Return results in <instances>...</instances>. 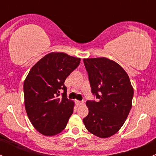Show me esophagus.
I'll return each instance as SVG.
<instances>
[{
  "label": "esophagus",
  "instance_id": "1",
  "mask_svg": "<svg viewBox=\"0 0 156 156\" xmlns=\"http://www.w3.org/2000/svg\"><path fill=\"white\" fill-rule=\"evenodd\" d=\"M83 104H84V102L76 100V105H77V106H81V105H83Z\"/></svg>",
  "mask_w": 156,
  "mask_h": 156
}]
</instances>
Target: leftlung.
Segmentation results:
<instances>
[{
  "label": "left lung",
  "instance_id": "1",
  "mask_svg": "<svg viewBox=\"0 0 156 156\" xmlns=\"http://www.w3.org/2000/svg\"><path fill=\"white\" fill-rule=\"evenodd\" d=\"M91 91L99 100L86 103L89 113L84 119L90 133L107 138L125 123L132 106L133 88L127 72L106 57L84 59Z\"/></svg>",
  "mask_w": 156,
  "mask_h": 156
}]
</instances>
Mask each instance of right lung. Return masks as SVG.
I'll list each match as a JSON object with an SVG mask.
<instances>
[{
	"label": "right lung",
	"instance_id": "add662e5",
	"mask_svg": "<svg viewBox=\"0 0 156 156\" xmlns=\"http://www.w3.org/2000/svg\"><path fill=\"white\" fill-rule=\"evenodd\" d=\"M81 59L65 53L52 52L30 69L24 81L25 107L34 128L44 136L65 129L75 103L66 97L65 80L79 66ZM64 90L59 98V90Z\"/></svg>",
	"mask_w": 156,
	"mask_h": 156
}]
</instances>
